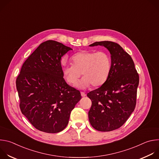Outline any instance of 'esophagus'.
<instances>
[{
    "mask_svg": "<svg viewBox=\"0 0 159 159\" xmlns=\"http://www.w3.org/2000/svg\"><path fill=\"white\" fill-rule=\"evenodd\" d=\"M80 94H81L82 97H85V96H86V94H85V93H84V92H81V93H80Z\"/></svg>",
    "mask_w": 159,
    "mask_h": 159,
    "instance_id": "34e87169",
    "label": "esophagus"
}]
</instances>
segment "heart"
<instances>
[{
  "mask_svg": "<svg viewBox=\"0 0 159 159\" xmlns=\"http://www.w3.org/2000/svg\"><path fill=\"white\" fill-rule=\"evenodd\" d=\"M73 64L65 65L62 73L65 81L70 85L77 83L82 75L83 79L77 84L82 89L93 85L99 87L109 77L111 70V58L106 51H81L72 57Z\"/></svg>",
  "mask_w": 159,
  "mask_h": 159,
  "instance_id": "heart-1",
  "label": "heart"
}]
</instances>
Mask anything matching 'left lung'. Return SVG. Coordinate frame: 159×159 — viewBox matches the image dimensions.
I'll use <instances>...</instances> for the list:
<instances>
[{"mask_svg":"<svg viewBox=\"0 0 159 159\" xmlns=\"http://www.w3.org/2000/svg\"><path fill=\"white\" fill-rule=\"evenodd\" d=\"M103 46L111 54V70L108 79L99 88L87 94L92 101L89 120L100 131L120 128L133 112L137 101L139 75L130 55L116 43L95 42L90 47Z\"/></svg>","mask_w":159,"mask_h":159,"instance_id":"1","label":"left lung"}]
</instances>
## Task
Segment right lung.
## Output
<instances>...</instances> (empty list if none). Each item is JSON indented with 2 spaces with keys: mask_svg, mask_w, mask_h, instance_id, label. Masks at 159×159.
Returning <instances> with one entry per match:
<instances>
[{
  "mask_svg": "<svg viewBox=\"0 0 159 159\" xmlns=\"http://www.w3.org/2000/svg\"><path fill=\"white\" fill-rule=\"evenodd\" d=\"M70 50L56 41L42 43L25 61L17 77L20 111L39 131L55 133L64 129L82 98L79 90L63 79L60 60Z\"/></svg>",
  "mask_w": 159,
  "mask_h": 159,
  "instance_id": "1",
  "label": "right lung"
}]
</instances>
